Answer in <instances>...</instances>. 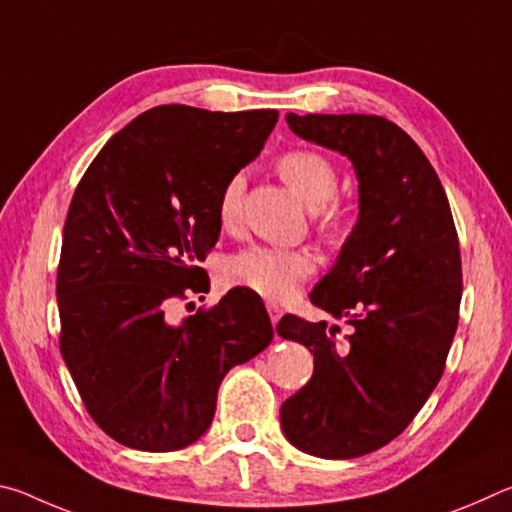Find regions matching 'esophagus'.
I'll list each match as a JSON object with an SVG mask.
<instances>
[{"mask_svg":"<svg viewBox=\"0 0 512 512\" xmlns=\"http://www.w3.org/2000/svg\"><path fill=\"white\" fill-rule=\"evenodd\" d=\"M268 316H271V323L273 325H277V320H280L282 318V309L280 307H277V305H273V302H268Z\"/></svg>","mask_w":512,"mask_h":512,"instance_id":"1","label":"esophagus"}]
</instances>
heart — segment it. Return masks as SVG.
<instances>
[{
  "mask_svg": "<svg viewBox=\"0 0 512 512\" xmlns=\"http://www.w3.org/2000/svg\"><path fill=\"white\" fill-rule=\"evenodd\" d=\"M277 171L302 201L314 207L320 228L329 232L341 228L343 207L332 198L336 185H339V176L325 155L309 149L289 151L277 160ZM244 189V173H237L223 185L219 205H216V214H219L223 228L237 225ZM314 271V255L298 248L248 246L225 264V277L230 284L255 291L268 300L291 298Z\"/></svg>",
  "mask_w": 512,
  "mask_h": 512,
  "instance_id": "1",
  "label": "heart"
}]
</instances>
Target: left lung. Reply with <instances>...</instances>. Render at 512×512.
<instances>
[{"mask_svg": "<svg viewBox=\"0 0 512 512\" xmlns=\"http://www.w3.org/2000/svg\"><path fill=\"white\" fill-rule=\"evenodd\" d=\"M293 133L345 155L359 180V219L309 293L350 325L287 314L282 339L314 354V375L282 404L284 436L318 458H357L391 443L445 370L463 296L449 201L420 146L375 115H287Z\"/></svg>", "mask_w": 512, "mask_h": 512, "instance_id": "left-lung-1", "label": "left lung"}]
</instances>
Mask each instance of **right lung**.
Instances as JSON below:
<instances>
[{
    "label": "right lung",
    "instance_id": "right-lung-1",
    "mask_svg": "<svg viewBox=\"0 0 512 512\" xmlns=\"http://www.w3.org/2000/svg\"><path fill=\"white\" fill-rule=\"evenodd\" d=\"M275 124L277 110L151 108L103 146L76 187L56 282L60 352L92 420L121 445L196 443L228 370L273 341L262 298L246 289L180 325L167 309L210 289L198 264L219 239V194Z\"/></svg>",
    "mask_w": 512,
    "mask_h": 512
}]
</instances>
